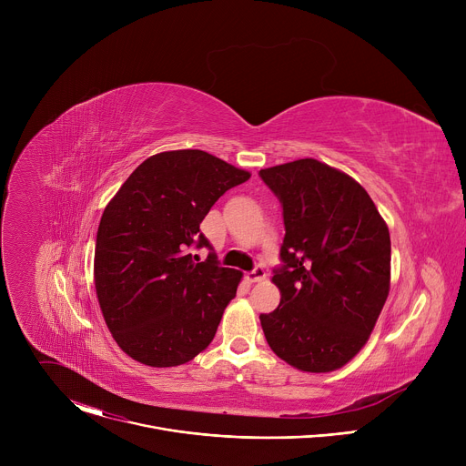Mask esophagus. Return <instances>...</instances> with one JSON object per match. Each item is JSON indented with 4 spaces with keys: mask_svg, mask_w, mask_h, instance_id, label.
Returning <instances> with one entry per match:
<instances>
[{
    "mask_svg": "<svg viewBox=\"0 0 466 466\" xmlns=\"http://www.w3.org/2000/svg\"><path fill=\"white\" fill-rule=\"evenodd\" d=\"M265 275H268V273H265V269L261 268V265H256V268H254L252 271L247 273V280H248V282H259V280L265 279Z\"/></svg>",
    "mask_w": 466,
    "mask_h": 466,
    "instance_id": "1",
    "label": "esophagus"
}]
</instances>
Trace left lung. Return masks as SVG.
I'll use <instances>...</instances> for the list:
<instances>
[{
    "label": "left lung",
    "instance_id": "8db88e82",
    "mask_svg": "<svg viewBox=\"0 0 466 466\" xmlns=\"http://www.w3.org/2000/svg\"><path fill=\"white\" fill-rule=\"evenodd\" d=\"M282 205L286 236L273 282L282 299L261 313L271 350L306 372L349 363L389 295L390 238L369 193L313 158L261 169Z\"/></svg>",
    "mask_w": 466,
    "mask_h": 466
}]
</instances>
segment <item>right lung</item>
<instances>
[{
    "instance_id": "right-lung-1",
    "label": "right lung",
    "mask_w": 466,
    "mask_h": 466,
    "mask_svg": "<svg viewBox=\"0 0 466 466\" xmlns=\"http://www.w3.org/2000/svg\"><path fill=\"white\" fill-rule=\"evenodd\" d=\"M250 178L198 149L142 162L103 212L94 279L119 349L149 367H177L214 339L241 273L221 268L201 232L218 198ZM211 252L198 262L193 249Z\"/></svg>"
}]
</instances>
